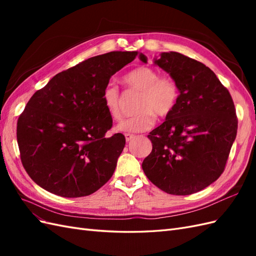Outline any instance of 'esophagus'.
Masks as SVG:
<instances>
[{"mask_svg":"<svg viewBox=\"0 0 256 256\" xmlns=\"http://www.w3.org/2000/svg\"><path fill=\"white\" fill-rule=\"evenodd\" d=\"M125 138H126V141L129 142L132 140V138H134V134H125Z\"/></svg>","mask_w":256,"mask_h":256,"instance_id":"obj_1","label":"esophagus"}]
</instances>
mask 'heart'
<instances>
[{
    "instance_id": "obj_1",
    "label": "heart",
    "mask_w": 256,
    "mask_h": 256,
    "mask_svg": "<svg viewBox=\"0 0 256 256\" xmlns=\"http://www.w3.org/2000/svg\"><path fill=\"white\" fill-rule=\"evenodd\" d=\"M124 82L131 90L141 92L136 110L138 113L122 120L116 130L120 132H142L150 129L156 115L160 118L171 113L180 98L176 81L168 76H160L156 69L138 67L124 76ZM102 102L106 110L115 120L120 118V92L118 86L109 84L104 88Z\"/></svg>"
}]
</instances>
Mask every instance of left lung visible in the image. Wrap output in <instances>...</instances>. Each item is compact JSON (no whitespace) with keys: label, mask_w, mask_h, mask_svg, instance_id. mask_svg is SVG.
<instances>
[{"label":"left lung","mask_w":256,"mask_h":256,"mask_svg":"<svg viewBox=\"0 0 256 256\" xmlns=\"http://www.w3.org/2000/svg\"><path fill=\"white\" fill-rule=\"evenodd\" d=\"M140 60L147 63L142 53ZM154 63L176 81L180 98L166 120L147 136L152 150L142 168L168 194H192L224 171L237 134L235 106L228 88L200 62L164 52Z\"/></svg>","instance_id":"obj_1"}]
</instances>
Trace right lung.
I'll list each match as a JSON object with an SVG mask.
<instances>
[{"label":"right lung","mask_w":256,"mask_h":256,"mask_svg":"<svg viewBox=\"0 0 256 256\" xmlns=\"http://www.w3.org/2000/svg\"><path fill=\"white\" fill-rule=\"evenodd\" d=\"M136 51H113L54 76L30 97L17 122L20 158L32 180L53 194L86 196L112 177L125 147L106 136L112 118L102 102L110 78Z\"/></svg>","instance_id":"1"}]
</instances>
